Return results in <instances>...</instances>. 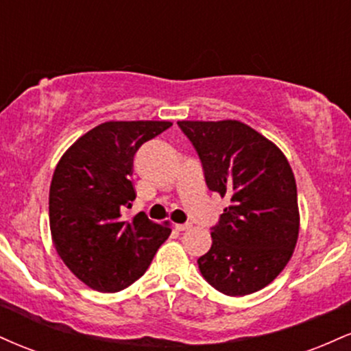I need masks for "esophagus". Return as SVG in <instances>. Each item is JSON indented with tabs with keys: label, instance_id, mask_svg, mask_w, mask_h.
I'll list each match as a JSON object with an SVG mask.
<instances>
[{
	"label": "esophagus",
	"instance_id": "esophagus-1",
	"mask_svg": "<svg viewBox=\"0 0 351 351\" xmlns=\"http://www.w3.org/2000/svg\"><path fill=\"white\" fill-rule=\"evenodd\" d=\"M175 228L178 229V231H188V229L191 228V223H184V224H175Z\"/></svg>",
	"mask_w": 351,
	"mask_h": 351
}]
</instances>
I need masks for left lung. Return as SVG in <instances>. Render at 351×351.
Here are the masks:
<instances>
[{
    "instance_id": "obj_1",
    "label": "left lung",
    "mask_w": 351,
    "mask_h": 351,
    "mask_svg": "<svg viewBox=\"0 0 351 351\" xmlns=\"http://www.w3.org/2000/svg\"><path fill=\"white\" fill-rule=\"evenodd\" d=\"M211 191L228 196L211 249L198 259L213 287L231 297L269 285L291 261L300 215L295 176L282 150L239 120H181Z\"/></svg>"
}]
</instances>
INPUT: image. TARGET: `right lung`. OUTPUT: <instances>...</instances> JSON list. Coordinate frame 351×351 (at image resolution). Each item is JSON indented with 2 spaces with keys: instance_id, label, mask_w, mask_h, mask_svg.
<instances>
[{
  "instance_id": "right-lung-1",
  "label": "right lung",
  "mask_w": 351,
  "mask_h": 351,
  "mask_svg": "<svg viewBox=\"0 0 351 351\" xmlns=\"http://www.w3.org/2000/svg\"><path fill=\"white\" fill-rule=\"evenodd\" d=\"M167 120L106 122L60 156L49 189L52 243L80 282L99 292H119L142 277L170 236L138 213L123 216L136 193L130 181L134 155L171 127Z\"/></svg>"
}]
</instances>
